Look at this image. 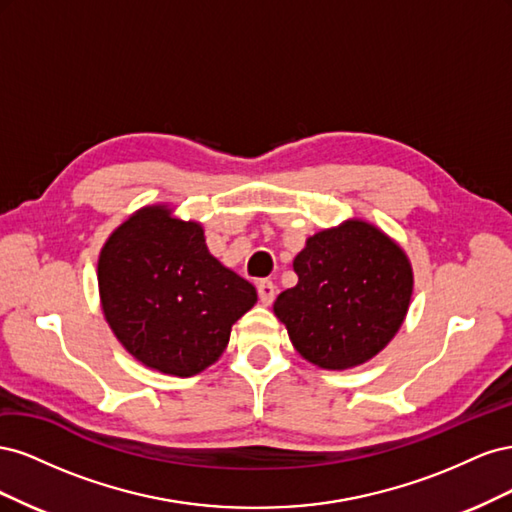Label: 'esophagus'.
Instances as JSON below:
<instances>
[{
    "label": "esophagus",
    "mask_w": 512,
    "mask_h": 512,
    "mask_svg": "<svg viewBox=\"0 0 512 512\" xmlns=\"http://www.w3.org/2000/svg\"><path fill=\"white\" fill-rule=\"evenodd\" d=\"M277 294V286L271 282V280H260L258 282V299L265 303V305H271L273 299Z\"/></svg>",
    "instance_id": "1"
}]
</instances>
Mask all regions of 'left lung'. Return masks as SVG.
I'll return each mask as SVG.
<instances>
[{
  "label": "left lung",
  "instance_id": "obj_1",
  "mask_svg": "<svg viewBox=\"0 0 512 512\" xmlns=\"http://www.w3.org/2000/svg\"><path fill=\"white\" fill-rule=\"evenodd\" d=\"M299 282L273 312L303 359L348 369L378 354L406 318L412 267L382 230L361 220L309 237L294 258Z\"/></svg>",
  "mask_w": 512,
  "mask_h": 512
}]
</instances>
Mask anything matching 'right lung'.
Instances as JSON below:
<instances>
[{
    "label": "right lung",
    "mask_w": 512,
    "mask_h": 512,
    "mask_svg": "<svg viewBox=\"0 0 512 512\" xmlns=\"http://www.w3.org/2000/svg\"><path fill=\"white\" fill-rule=\"evenodd\" d=\"M98 284L123 348L181 378L218 361L230 327L256 303V288L209 254L200 224L166 207H145L108 237Z\"/></svg>",
    "instance_id": "obj_1"
}]
</instances>
